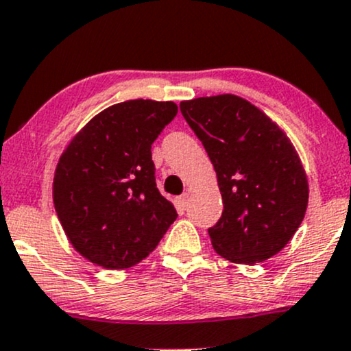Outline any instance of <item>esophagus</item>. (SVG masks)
Returning <instances> with one entry per match:
<instances>
[{
    "label": "esophagus",
    "mask_w": 351,
    "mask_h": 351,
    "mask_svg": "<svg viewBox=\"0 0 351 351\" xmlns=\"http://www.w3.org/2000/svg\"><path fill=\"white\" fill-rule=\"evenodd\" d=\"M189 205V193H184V195H180L179 199H177V207H179V210H184L187 208Z\"/></svg>",
    "instance_id": "1"
}]
</instances>
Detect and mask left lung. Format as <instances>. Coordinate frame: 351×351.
Here are the masks:
<instances>
[{
  "instance_id": "8db88e82",
  "label": "left lung",
  "mask_w": 351,
  "mask_h": 351,
  "mask_svg": "<svg viewBox=\"0 0 351 351\" xmlns=\"http://www.w3.org/2000/svg\"><path fill=\"white\" fill-rule=\"evenodd\" d=\"M180 111L215 167L223 199L220 220L208 228L213 248L240 265L278 254L302 223L308 199L287 136L237 95L182 101Z\"/></svg>"
}]
</instances>
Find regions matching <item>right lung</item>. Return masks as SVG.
I'll return each mask as SVG.
<instances>
[{
  "label": "right lung",
  "instance_id": "add662e5",
  "mask_svg": "<svg viewBox=\"0 0 351 351\" xmlns=\"http://www.w3.org/2000/svg\"><path fill=\"white\" fill-rule=\"evenodd\" d=\"M174 101L130 100L97 114L57 164L53 205L82 256L106 267L138 265L177 212L156 185L151 146L174 119Z\"/></svg>",
  "mask_w": 351,
  "mask_h": 351
}]
</instances>
